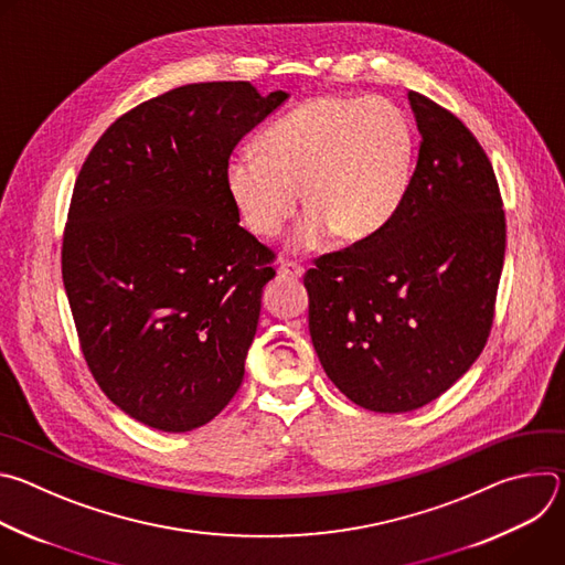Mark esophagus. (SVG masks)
<instances>
[{
    "mask_svg": "<svg viewBox=\"0 0 565 565\" xmlns=\"http://www.w3.org/2000/svg\"><path fill=\"white\" fill-rule=\"evenodd\" d=\"M279 275L281 277H290V279H299L303 275V268L299 264H295V262H284L279 266Z\"/></svg>",
    "mask_w": 565,
    "mask_h": 565,
    "instance_id": "esophagus-1",
    "label": "esophagus"
}]
</instances>
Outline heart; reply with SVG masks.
Masks as SVG:
<instances>
[{"label": "heart", "instance_id": "obj_1", "mask_svg": "<svg viewBox=\"0 0 565 565\" xmlns=\"http://www.w3.org/2000/svg\"><path fill=\"white\" fill-rule=\"evenodd\" d=\"M257 153L230 160L227 192L246 225L279 236L299 205L310 207L297 241L319 246L331 230L362 241L377 234L407 196L414 129L386 98H315L273 122Z\"/></svg>", "mask_w": 565, "mask_h": 565}]
</instances>
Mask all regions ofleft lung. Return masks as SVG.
Returning <instances> with one entry per match:
<instances>
[{"mask_svg": "<svg viewBox=\"0 0 565 565\" xmlns=\"http://www.w3.org/2000/svg\"><path fill=\"white\" fill-rule=\"evenodd\" d=\"M409 103L423 140L405 201L377 234L303 275L321 366L377 414L420 409L467 373L488 344L505 259L486 149L427 96Z\"/></svg>", "mask_w": 565, "mask_h": 565, "instance_id": "obj_1", "label": "left lung"}]
</instances>
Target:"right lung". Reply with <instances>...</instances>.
Returning <instances> with one entry per match:
<instances>
[{
    "label": "right lung",
    "mask_w": 565,
    "mask_h": 565,
    "mask_svg": "<svg viewBox=\"0 0 565 565\" xmlns=\"http://www.w3.org/2000/svg\"><path fill=\"white\" fill-rule=\"evenodd\" d=\"M199 83L122 114L79 170L62 281L103 393L170 434L223 412L244 382L275 253L238 225L232 149L284 100Z\"/></svg>",
    "instance_id": "add662e5"
}]
</instances>
